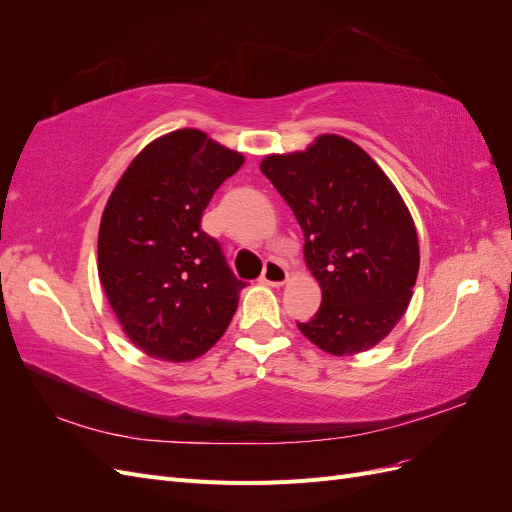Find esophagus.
I'll list each match as a JSON object with an SVG mask.
<instances>
[{
  "instance_id": "34e87169",
  "label": "esophagus",
  "mask_w": 512,
  "mask_h": 512,
  "mask_svg": "<svg viewBox=\"0 0 512 512\" xmlns=\"http://www.w3.org/2000/svg\"><path fill=\"white\" fill-rule=\"evenodd\" d=\"M260 282L267 286H284L288 282V271L280 260H267L265 271L260 275Z\"/></svg>"
}]
</instances>
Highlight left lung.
<instances>
[{"label": "left lung", "instance_id": "1", "mask_svg": "<svg viewBox=\"0 0 512 512\" xmlns=\"http://www.w3.org/2000/svg\"><path fill=\"white\" fill-rule=\"evenodd\" d=\"M260 170L297 218L305 265L322 290L299 331L335 356L374 348L406 314L421 265L404 198L367 151L337 134L273 153Z\"/></svg>", "mask_w": 512, "mask_h": 512}]
</instances>
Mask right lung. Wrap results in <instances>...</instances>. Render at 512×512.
I'll use <instances>...</instances> for the list:
<instances>
[{
    "instance_id": "right-lung-1",
    "label": "right lung",
    "mask_w": 512,
    "mask_h": 512,
    "mask_svg": "<svg viewBox=\"0 0 512 512\" xmlns=\"http://www.w3.org/2000/svg\"><path fill=\"white\" fill-rule=\"evenodd\" d=\"M245 158L183 128L151 141L117 181L98 232V275L123 333L147 356L205 354L237 312L239 282L200 228L213 192Z\"/></svg>"
}]
</instances>
